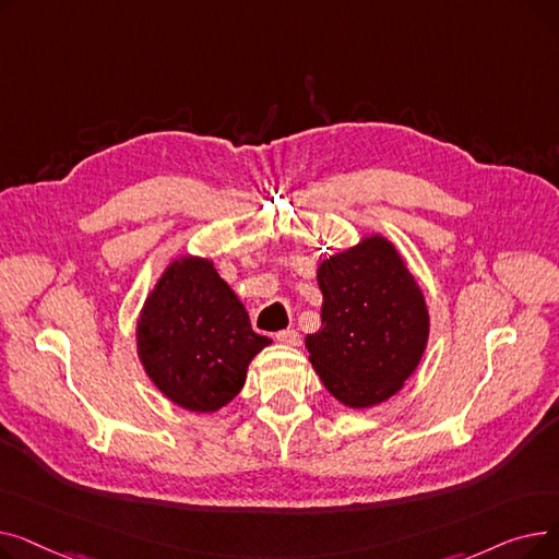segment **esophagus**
Here are the masks:
<instances>
[{
	"mask_svg": "<svg viewBox=\"0 0 559 559\" xmlns=\"http://www.w3.org/2000/svg\"><path fill=\"white\" fill-rule=\"evenodd\" d=\"M276 340L281 342V344H285V346H299L301 344V337H299V333L297 331H281L278 335H276Z\"/></svg>",
	"mask_w": 559,
	"mask_h": 559,
	"instance_id": "esophagus-1",
	"label": "esophagus"
}]
</instances>
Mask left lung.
I'll use <instances>...</instances> for the list:
<instances>
[{"mask_svg": "<svg viewBox=\"0 0 559 559\" xmlns=\"http://www.w3.org/2000/svg\"><path fill=\"white\" fill-rule=\"evenodd\" d=\"M317 285L321 329L306 335L312 369L350 409L385 403L426 354L430 312L421 285L380 233L321 260Z\"/></svg>", "mask_w": 559, "mask_h": 559, "instance_id": "1", "label": "left lung"}]
</instances>
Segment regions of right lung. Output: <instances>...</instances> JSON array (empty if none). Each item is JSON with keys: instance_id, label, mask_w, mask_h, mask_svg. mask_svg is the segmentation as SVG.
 <instances>
[{"instance_id": "add662e5", "label": "right lung", "mask_w": 559, "mask_h": 559, "mask_svg": "<svg viewBox=\"0 0 559 559\" xmlns=\"http://www.w3.org/2000/svg\"><path fill=\"white\" fill-rule=\"evenodd\" d=\"M272 340L211 258L186 253L165 264L135 319L138 360L156 390L188 413L211 415L240 394L251 360Z\"/></svg>"}]
</instances>
